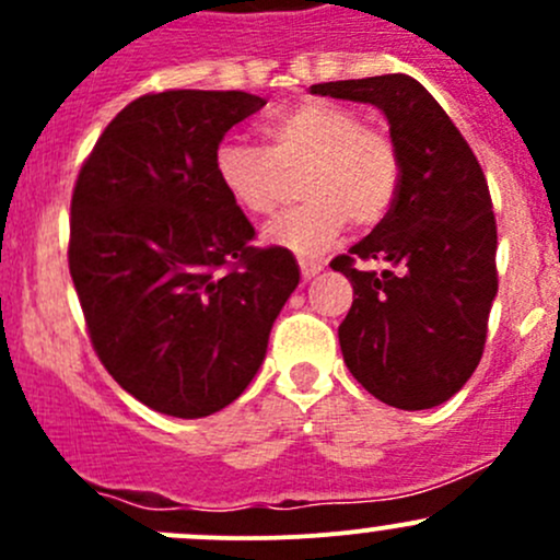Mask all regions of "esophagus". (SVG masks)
Masks as SVG:
<instances>
[{"mask_svg": "<svg viewBox=\"0 0 560 560\" xmlns=\"http://www.w3.org/2000/svg\"><path fill=\"white\" fill-rule=\"evenodd\" d=\"M322 268H325V265L316 262V259H301V273H303V279H314V276L319 273Z\"/></svg>", "mask_w": 560, "mask_h": 560, "instance_id": "obj_1", "label": "esophagus"}]
</instances>
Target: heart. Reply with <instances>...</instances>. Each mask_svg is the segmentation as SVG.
Returning <instances> with one entry per match:
<instances>
[{"label": "heart", "mask_w": 560, "mask_h": 560, "mask_svg": "<svg viewBox=\"0 0 560 560\" xmlns=\"http://www.w3.org/2000/svg\"><path fill=\"white\" fill-rule=\"evenodd\" d=\"M265 149L222 140L213 173L224 195L248 213L270 217L298 178L303 206L265 228V241L290 252L319 254L354 222L374 228L395 206L400 154L387 129L365 124L358 110L327 100L276 113L262 124Z\"/></svg>", "instance_id": "1"}]
</instances>
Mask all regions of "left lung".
<instances>
[{"label": "left lung", "instance_id": "1", "mask_svg": "<svg viewBox=\"0 0 560 560\" xmlns=\"http://www.w3.org/2000/svg\"><path fill=\"white\" fill-rule=\"evenodd\" d=\"M314 94L382 107L400 154L395 206L330 262L352 281L338 325L343 363L382 404H444L479 365L499 292L495 217L471 145L409 75L316 83ZM376 261L385 271L371 269Z\"/></svg>", "mask_w": 560, "mask_h": 560}]
</instances>
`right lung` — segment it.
I'll use <instances>...</instances> for the list:
<instances>
[{
    "label": "right lung",
    "mask_w": 560,
    "mask_h": 560,
    "mask_svg": "<svg viewBox=\"0 0 560 560\" xmlns=\"http://www.w3.org/2000/svg\"><path fill=\"white\" fill-rule=\"evenodd\" d=\"M262 105L246 92L143 94L107 124L72 189L67 262L89 341L162 415L233 404L301 281L290 248L254 246L213 173L224 132Z\"/></svg>",
    "instance_id": "add662e5"
}]
</instances>
